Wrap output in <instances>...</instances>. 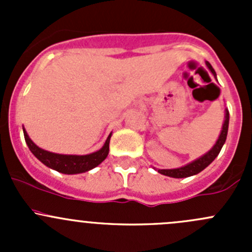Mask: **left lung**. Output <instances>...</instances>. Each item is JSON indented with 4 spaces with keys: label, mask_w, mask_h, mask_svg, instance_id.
<instances>
[{
    "label": "left lung",
    "mask_w": 252,
    "mask_h": 252,
    "mask_svg": "<svg viewBox=\"0 0 252 252\" xmlns=\"http://www.w3.org/2000/svg\"><path fill=\"white\" fill-rule=\"evenodd\" d=\"M206 65H207L208 69L211 70V73H212L216 78V72L212 68V65H211L208 62H206ZM228 126H229V112H228V110H225L224 123H223L222 130H220V136H218V140L216 141V144L213 145V147L210 150V151L206 152L204 156H201L200 158L188 163L187 166L180 167V168H174V169H158V173L167 175V177H172V178H187L204 171L208 164L212 163L213 159L218 156V154H220V150H222L223 145H224L225 142V139H227Z\"/></svg>",
    "instance_id": "8db88e82"
}]
</instances>
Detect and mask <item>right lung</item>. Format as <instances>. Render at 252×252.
Instances as JSON below:
<instances>
[{
  "label": "right lung",
  "mask_w": 252,
  "mask_h": 252,
  "mask_svg": "<svg viewBox=\"0 0 252 252\" xmlns=\"http://www.w3.org/2000/svg\"><path fill=\"white\" fill-rule=\"evenodd\" d=\"M23 131H24L25 142H27L28 147H29L30 151L32 152V155H34L39 161H41L45 166L50 167V168L55 169V171L60 172V173L78 174L90 171V169L97 167L98 164L107 157L108 151H110V139L112 133L108 135L105 145H103L98 151L93 152V154L90 155L78 156V155L53 154V152L40 149L39 146H36V145L32 141V139L29 138V135H28V133L25 131V129H23Z\"/></svg>",
  "instance_id": "1"
}]
</instances>
